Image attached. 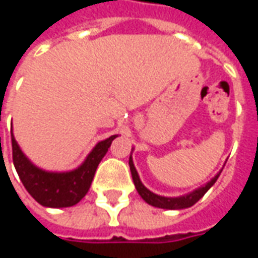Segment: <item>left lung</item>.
<instances>
[{
    "mask_svg": "<svg viewBox=\"0 0 258 258\" xmlns=\"http://www.w3.org/2000/svg\"><path fill=\"white\" fill-rule=\"evenodd\" d=\"M128 164L130 170H131V175H133V179H134L135 188L138 190V194L141 195V198L145 200L148 205L155 206V207H160V209H168V210H179V209H186V207L194 206L195 203H196L200 198H203V195L214 185L217 178H218L220 174H221L218 173L216 177L211 179L210 182H207L205 186H202V188L194 190V192H190V194L185 195V196H179V198H164V196H159V195L153 194V192H151L149 189H146L145 186L142 185L131 157H130Z\"/></svg>",
    "mask_w": 258,
    "mask_h": 258,
    "instance_id": "obj_1",
    "label": "left lung"
}]
</instances>
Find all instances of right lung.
Instances as JSON below:
<instances>
[{
	"mask_svg": "<svg viewBox=\"0 0 258 258\" xmlns=\"http://www.w3.org/2000/svg\"><path fill=\"white\" fill-rule=\"evenodd\" d=\"M11 137L15 168L27 192L45 207H70L77 205L87 195L98 164L106 155L112 141L117 135H112L110 138L101 141L92 149L85 162L79 168L69 173H47L33 166L20 151L12 131Z\"/></svg>",
	"mask_w": 258,
	"mask_h": 258,
	"instance_id": "1",
	"label": "right lung"
}]
</instances>
